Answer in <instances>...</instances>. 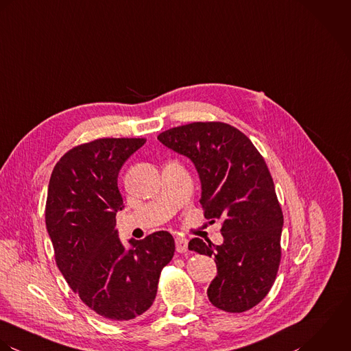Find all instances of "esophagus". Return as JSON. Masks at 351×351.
Returning <instances> with one entry per match:
<instances>
[{
  "label": "esophagus",
  "instance_id": "obj_1",
  "mask_svg": "<svg viewBox=\"0 0 351 351\" xmlns=\"http://www.w3.org/2000/svg\"><path fill=\"white\" fill-rule=\"evenodd\" d=\"M175 243H176V251L183 254V252H187V248H189V240L184 239V237H176L175 239Z\"/></svg>",
  "mask_w": 351,
  "mask_h": 351
}]
</instances>
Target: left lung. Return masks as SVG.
<instances>
[{
    "label": "left lung",
    "instance_id": "left-lung-1",
    "mask_svg": "<svg viewBox=\"0 0 351 351\" xmlns=\"http://www.w3.org/2000/svg\"><path fill=\"white\" fill-rule=\"evenodd\" d=\"M157 140L189 157L199 175L205 218L221 219L223 243L195 237L189 250L214 256L208 297L230 313L245 312L270 291L280 262L283 214L265 158L250 138L222 122H194Z\"/></svg>",
    "mask_w": 351,
    "mask_h": 351
}]
</instances>
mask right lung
<instances>
[{
  "instance_id": "right-lung-1",
  "label": "right lung",
  "mask_w": 351,
  "mask_h": 351,
  "mask_svg": "<svg viewBox=\"0 0 351 351\" xmlns=\"http://www.w3.org/2000/svg\"><path fill=\"white\" fill-rule=\"evenodd\" d=\"M145 138H99L66 152L56 164L47 191L46 226L56 262L71 290L97 315L132 320L146 312L157 293L175 240L158 230L121 243L117 211L123 198L118 175Z\"/></svg>"
}]
</instances>
